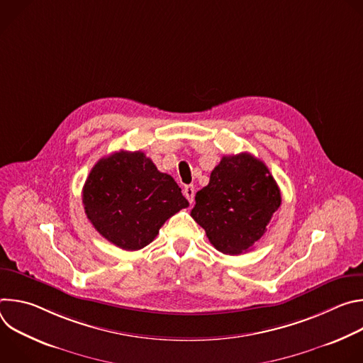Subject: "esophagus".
I'll return each mask as SVG.
<instances>
[{
  "label": "esophagus",
  "mask_w": 363,
  "mask_h": 363,
  "mask_svg": "<svg viewBox=\"0 0 363 363\" xmlns=\"http://www.w3.org/2000/svg\"><path fill=\"white\" fill-rule=\"evenodd\" d=\"M184 195L185 198L189 201V203H194V196H195V188L194 185H185L184 186Z\"/></svg>",
  "instance_id": "34e87169"
}]
</instances>
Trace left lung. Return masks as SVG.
Wrapping results in <instances>:
<instances>
[{
	"mask_svg": "<svg viewBox=\"0 0 363 363\" xmlns=\"http://www.w3.org/2000/svg\"><path fill=\"white\" fill-rule=\"evenodd\" d=\"M280 205V188L266 164L244 152L223 157L196 192L191 217L218 251L237 255L264 235Z\"/></svg>",
	"mask_w": 363,
	"mask_h": 363,
	"instance_id": "left-lung-1",
	"label": "left lung"
}]
</instances>
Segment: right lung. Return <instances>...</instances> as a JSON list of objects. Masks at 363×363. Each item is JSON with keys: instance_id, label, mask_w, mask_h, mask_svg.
I'll list each match as a JSON object with an SVG mask.
<instances>
[{"instance_id": "add662e5", "label": "right lung", "mask_w": 363, "mask_h": 363, "mask_svg": "<svg viewBox=\"0 0 363 363\" xmlns=\"http://www.w3.org/2000/svg\"><path fill=\"white\" fill-rule=\"evenodd\" d=\"M83 205L96 231L122 250H140L189 202L168 174L140 150L101 158L83 186Z\"/></svg>"}]
</instances>
